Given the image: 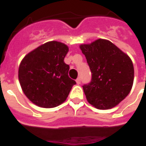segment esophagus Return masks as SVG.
Segmentation results:
<instances>
[{"mask_svg":"<svg viewBox=\"0 0 146 146\" xmlns=\"http://www.w3.org/2000/svg\"><path fill=\"white\" fill-rule=\"evenodd\" d=\"M76 82H77V84H80L81 83V78H80V77H78L77 79H76Z\"/></svg>","mask_w":146,"mask_h":146,"instance_id":"1","label":"esophagus"}]
</instances>
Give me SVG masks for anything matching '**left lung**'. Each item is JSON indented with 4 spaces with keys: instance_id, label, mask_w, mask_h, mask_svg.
Here are the masks:
<instances>
[{
    "instance_id": "left-lung-1",
    "label": "left lung",
    "mask_w": 146,
    "mask_h": 146,
    "mask_svg": "<svg viewBox=\"0 0 146 146\" xmlns=\"http://www.w3.org/2000/svg\"><path fill=\"white\" fill-rule=\"evenodd\" d=\"M92 73L91 81L82 86L88 102L98 109H108L123 101L134 82L130 57L108 40L98 39L80 45Z\"/></svg>"
}]
</instances>
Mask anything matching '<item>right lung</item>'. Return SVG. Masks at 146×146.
<instances>
[{"mask_svg":"<svg viewBox=\"0 0 146 146\" xmlns=\"http://www.w3.org/2000/svg\"><path fill=\"white\" fill-rule=\"evenodd\" d=\"M68 47L49 42L31 52L19 68V80L25 95L42 108H54L68 98L76 84L68 76L69 65L64 61Z\"/></svg>","mask_w":146,"mask_h":146,"instance_id":"1","label":"right lung"}]
</instances>
